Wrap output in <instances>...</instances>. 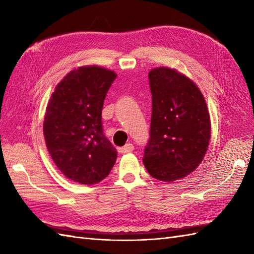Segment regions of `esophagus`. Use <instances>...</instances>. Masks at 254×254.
<instances>
[{
	"mask_svg": "<svg viewBox=\"0 0 254 254\" xmlns=\"http://www.w3.org/2000/svg\"><path fill=\"white\" fill-rule=\"evenodd\" d=\"M133 150H134L133 144L128 143V144H126V145H124L123 147H120V148H119V153H120V154H127V153H132Z\"/></svg>",
	"mask_w": 254,
	"mask_h": 254,
	"instance_id": "34e87169",
	"label": "esophagus"
}]
</instances>
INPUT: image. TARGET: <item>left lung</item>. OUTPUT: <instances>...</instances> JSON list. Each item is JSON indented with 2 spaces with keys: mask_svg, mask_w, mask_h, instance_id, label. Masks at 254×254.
Listing matches in <instances>:
<instances>
[{
  "mask_svg": "<svg viewBox=\"0 0 254 254\" xmlns=\"http://www.w3.org/2000/svg\"><path fill=\"white\" fill-rule=\"evenodd\" d=\"M148 79L152 119L143 161L155 179L175 181L195 170L206 153L207 106L196 85L175 69L154 68Z\"/></svg>",
  "mask_w": 254,
  "mask_h": 254,
  "instance_id": "8db88e82",
  "label": "left lung"
}]
</instances>
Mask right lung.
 I'll use <instances>...</instances> for the list:
<instances>
[{
    "mask_svg": "<svg viewBox=\"0 0 254 254\" xmlns=\"http://www.w3.org/2000/svg\"><path fill=\"white\" fill-rule=\"evenodd\" d=\"M117 74L99 66L69 72L48 104L44 134L51 158L62 174L94 185L110 174L117 149L104 133L101 111Z\"/></svg>",
    "mask_w": 254,
    "mask_h": 254,
    "instance_id": "add662e5",
    "label": "right lung"
}]
</instances>
